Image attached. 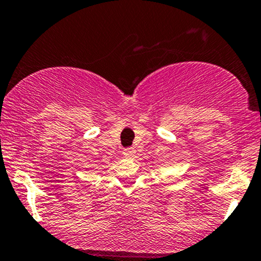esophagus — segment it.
<instances>
[{
	"instance_id": "1",
	"label": "esophagus",
	"mask_w": 261,
	"mask_h": 261,
	"mask_svg": "<svg viewBox=\"0 0 261 261\" xmlns=\"http://www.w3.org/2000/svg\"><path fill=\"white\" fill-rule=\"evenodd\" d=\"M135 149L134 147H126L125 150H123V155L126 156V158H133V156H135Z\"/></svg>"
}]
</instances>
